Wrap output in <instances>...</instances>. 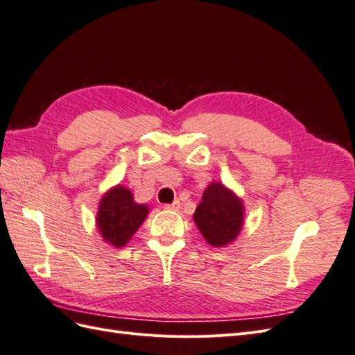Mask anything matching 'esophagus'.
<instances>
[{"label":"esophagus","instance_id":"esophagus-1","mask_svg":"<svg viewBox=\"0 0 355 355\" xmlns=\"http://www.w3.org/2000/svg\"><path fill=\"white\" fill-rule=\"evenodd\" d=\"M167 210H179L180 209V201L179 200H176L175 202H171V204H166L164 206Z\"/></svg>","mask_w":355,"mask_h":355}]
</instances>
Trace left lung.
<instances>
[{
	"label": "left lung",
	"instance_id": "obj_1",
	"mask_svg": "<svg viewBox=\"0 0 355 355\" xmlns=\"http://www.w3.org/2000/svg\"><path fill=\"white\" fill-rule=\"evenodd\" d=\"M194 222L210 245L227 247L237 240L243 230V200L220 182H211L202 192L201 202L194 213Z\"/></svg>",
	"mask_w": 355,
	"mask_h": 355
}]
</instances>
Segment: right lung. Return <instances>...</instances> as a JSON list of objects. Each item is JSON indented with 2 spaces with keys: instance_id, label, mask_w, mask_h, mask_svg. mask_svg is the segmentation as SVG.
Listing matches in <instances>:
<instances>
[{
  "instance_id": "add662e5",
  "label": "right lung",
  "mask_w": 355,
  "mask_h": 355,
  "mask_svg": "<svg viewBox=\"0 0 355 355\" xmlns=\"http://www.w3.org/2000/svg\"><path fill=\"white\" fill-rule=\"evenodd\" d=\"M148 213L149 207L136 202L130 189L115 185L106 191L99 201L96 228L105 243L120 249L132 240Z\"/></svg>"
}]
</instances>
